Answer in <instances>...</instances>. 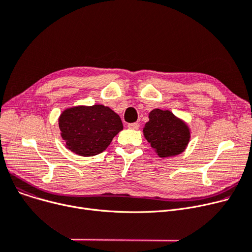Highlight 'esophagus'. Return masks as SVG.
<instances>
[{
	"label": "esophagus",
	"mask_w": 252,
	"mask_h": 252,
	"mask_svg": "<svg viewBox=\"0 0 252 252\" xmlns=\"http://www.w3.org/2000/svg\"><path fill=\"white\" fill-rule=\"evenodd\" d=\"M127 127L130 129H138L140 127V125L138 123H133V124H128Z\"/></svg>",
	"instance_id": "esophagus-1"
}]
</instances>
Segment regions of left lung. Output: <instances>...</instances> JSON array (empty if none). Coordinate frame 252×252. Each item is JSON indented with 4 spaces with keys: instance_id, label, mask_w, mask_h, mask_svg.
Wrapping results in <instances>:
<instances>
[{
    "instance_id": "1",
    "label": "left lung",
    "mask_w": 252,
    "mask_h": 252,
    "mask_svg": "<svg viewBox=\"0 0 252 252\" xmlns=\"http://www.w3.org/2000/svg\"><path fill=\"white\" fill-rule=\"evenodd\" d=\"M143 134L161 158L181 154L190 141L187 124L169 110L158 108L149 113V122L145 125Z\"/></svg>"
}]
</instances>
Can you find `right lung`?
<instances>
[{"instance_id":"add662e5","label":"right lung","mask_w":252,"mask_h":252,"mask_svg":"<svg viewBox=\"0 0 252 252\" xmlns=\"http://www.w3.org/2000/svg\"><path fill=\"white\" fill-rule=\"evenodd\" d=\"M59 128L66 148L87 157L106 150L124 126L112 109L96 104L65 109L59 117Z\"/></svg>"}]
</instances>
